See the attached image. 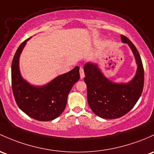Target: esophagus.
Here are the masks:
<instances>
[{
	"label": "esophagus",
	"instance_id": "1",
	"mask_svg": "<svg viewBox=\"0 0 154 154\" xmlns=\"http://www.w3.org/2000/svg\"><path fill=\"white\" fill-rule=\"evenodd\" d=\"M80 78L82 79L85 76V74H84V69L82 67L80 68Z\"/></svg>",
	"mask_w": 154,
	"mask_h": 154
}]
</instances>
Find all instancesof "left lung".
<instances>
[{"mask_svg": "<svg viewBox=\"0 0 154 154\" xmlns=\"http://www.w3.org/2000/svg\"><path fill=\"white\" fill-rule=\"evenodd\" d=\"M121 39L131 48L138 66L132 81L127 84L114 83L103 76L97 65L88 63L84 66L88 105L95 114L104 119L125 115L135 106L143 90L144 69L140 54L127 37L122 35Z\"/></svg>", "mask_w": 154, "mask_h": 154, "instance_id": "1", "label": "left lung"}]
</instances>
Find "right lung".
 <instances>
[{"mask_svg":"<svg viewBox=\"0 0 154 154\" xmlns=\"http://www.w3.org/2000/svg\"><path fill=\"white\" fill-rule=\"evenodd\" d=\"M27 40L20 45L12 63V88L17 106L25 114L38 121H50L65 110L67 97L73 85L80 80L78 66L58 76L42 87H34L23 80L19 72V57Z\"/></svg>","mask_w":154,"mask_h":154,"instance_id":"1","label":"right lung"}]
</instances>
